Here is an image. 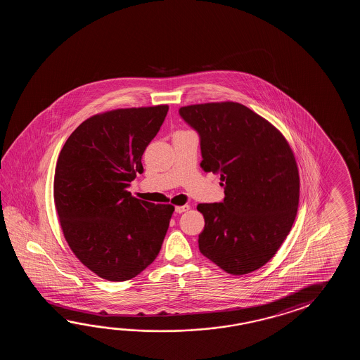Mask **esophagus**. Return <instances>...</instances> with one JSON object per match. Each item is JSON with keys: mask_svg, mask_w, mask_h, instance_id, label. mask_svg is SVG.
Returning a JSON list of instances; mask_svg holds the SVG:
<instances>
[{"mask_svg": "<svg viewBox=\"0 0 360 360\" xmlns=\"http://www.w3.org/2000/svg\"><path fill=\"white\" fill-rule=\"evenodd\" d=\"M189 208H191L189 205H184V206H177L175 208V211H176L177 214H183V212H186Z\"/></svg>", "mask_w": 360, "mask_h": 360, "instance_id": "esophagus-1", "label": "esophagus"}]
</instances>
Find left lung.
I'll return each instance as SVG.
<instances>
[{"mask_svg":"<svg viewBox=\"0 0 360 360\" xmlns=\"http://www.w3.org/2000/svg\"><path fill=\"white\" fill-rule=\"evenodd\" d=\"M198 132L206 172L220 175L225 198L197 206L205 217L199 251L226 273L264 266L291 231L300 197L297 163L281 131L239 103L180 108Z\"/></svg>","mask_w":360,"mask_h":360,"instance_id":"obj_1","label":"left lung"}]
</instances>
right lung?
<instances>
[{"label":"right lung","mask_w":360,"mask_h":360,"mask_svg":"<svg viewBox=\"0 0 360 360\" xmlns=\"http://www.w3.org/2000/svg\"><path fill=\"white\" fill-rule=\"evenodd\" d=\"M169 105L115 109L87 118L56 162L55 208L77 259L92 273L123 282L149 266L161 250L175 207L131 195L141 157Z\"/></svg>","instance_id":"add662e5"}]
</instances>
